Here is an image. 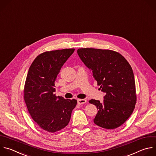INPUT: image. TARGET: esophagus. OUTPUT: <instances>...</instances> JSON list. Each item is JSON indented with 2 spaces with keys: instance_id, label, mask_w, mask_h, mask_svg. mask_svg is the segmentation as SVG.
<instances>
[{
  "instance_id": "1",
  "label": "esophagus",
  "mask_w": 156,
  "mask_h": 156,
  "mask_svg": "<svg viewBox=\"0 0 156 156\" xmlns=\"http://www.w3.org/2000/svg\"><path fill=\"white\" fill-rule=\"evenodd\" d=\"M86 102V99H78V103L80 105L81 104H84Z\"/></svg>"
}]
</instances>
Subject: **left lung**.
I'll return each instance as SVG.
<instances>
[{
	"instance_id": "obj_1",
	"label": "left lung",
	"mask_w": 156,
	"mask_h": 156,
	"mask_svg": "<svg viewBox=\"0 0 156 156\" xmlns=\"http://www.w3.org/2000/svg\"><path fill=\"white\" fill-rule=\"evenodd\" d=\"M77 53L105 93L103 103L94 99L89 101L98 110L94 122L107 129L119 127L132 114L136 101L130 65L121 54L110 49L80 48Z\"/></svg>"
}]
</instances>
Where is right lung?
Instances as JSON below:
<instances>
[{"label":"right lung","mask_w":156,"mask_h":156,"mask_svg":"<svg viewBox=\"0 0 156 156\" xmlns=\"http://www.w3.org/2000/svg\"><path fill=\"white\" fill-rule=\"evenodd\" d=\"M74 51L72 48L44 52L34 59L27 73L24 99L28 112L38 126L49 132L66 127L76 105V100H66L54 94L56 77Z\"/></svg>","instance_id":"1"}]
</instances>
